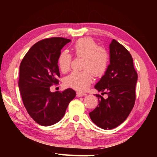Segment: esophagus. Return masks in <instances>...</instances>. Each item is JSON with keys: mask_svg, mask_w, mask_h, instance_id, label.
<instances>
[{"mask_svg": "<svg viewBox=\"0 0 157 157\" xmlns=\"http://www.w3.org/2000/svg\"><path fill=\"white\" fill-rule=\"evenodd\" d=\"M84 95H86V94H84V93H81V92L77 93V97H82V96H84Z\"/></svg>", "mask_w": 157, "mask_h": 157, "instance_id": "34e87169", "label": "esophagus"}]
</instances>
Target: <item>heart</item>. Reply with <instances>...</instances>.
Wrapping results in <instances>:
<instances>
[{
	"mask_svg": "<svg viewBox=\"0 0 157 157\" xmlns=\"http://www.w3.org/2000/svg\"><path fill=\"white\" fill-rule=\"evenodd\" d=\"M77 57H84L82 71H73L66 76L63 83L66 86L78 91H84L93 82V73L101 76L105 73L109 63V55L107 50L102 47H98L94 39L82 38L78 39L73 47ZM72 57L64 50L58 57L57 63L60 71L66 73L71 66Z\"/></svg>",
	"mask_w": 157,
	"mask_h": 157,
	"instance_id": "heart-1",
	"label": "heart"
}]
</instances>
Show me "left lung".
<instances>
[{"label": "left lung", "instance_id": "left-lung-1", "mask_svg": "<svg viewBox=\"0 0 157 157\" xmlns=\"http://www.w3.org/2000/svg\"><path fill=\"white\" fill-rule=\"evenodd\" d=\"M109 61L105 75L95 85L98 91H106L105 99L96 94L98 106L89 113L91 121L100 128L111 129L126 120L134 107L138 79L130 53L113 39L109 44ZM103 94V93H102Z\"/></svg>", "mask_w": 157, "mask_h": 157}]
</instances>
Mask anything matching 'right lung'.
I'll list each match as a JSON object with an SVG mask.
<instances>
[{
	"label": "right lung",
	"instance_id": "right-lung-1",
	"mask_svg": "<svg viewBox=\"0 0 157 157\" xmlns=\"http://www.w3.org/2000/svg\"><path fill=\"white\" fill-rule=\"evenodd\" d=\"M71 40L52 37L37 42L21 63L18 88L25 107L33 120L42 126L52 125L64 116L69 102L75 97L72 89L51 92L59 83L57 59L61 50Z\"/></svg>",
	"mask_w": 157,
	"mask_h": 157
}]
</instances>
